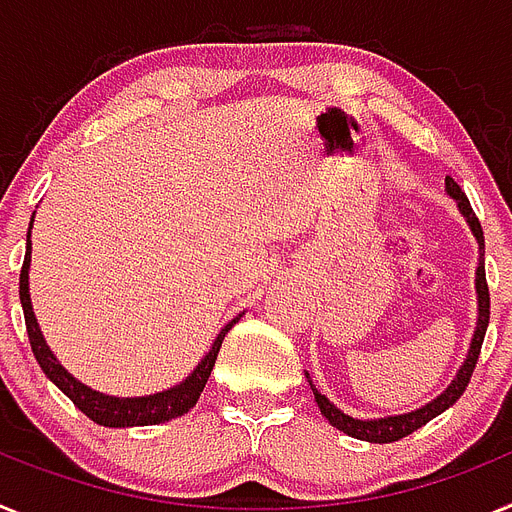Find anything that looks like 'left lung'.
<instances>
[{"label":"left lung","mask_w":512,"mask_h":512,"mask_svg":"<svg viewBox=\"0 0 512 512\" xmlns=\"http://www.w3.org/2000/svg\"><path fill=\"white\" fill-rule=\"evenodd\" d=\"M445 189H448V194H451L453 199L458 202V209H461V214L466 217V222H469V227H471V233L476 235V240H479V248H482V259H479V269H476V298H479V318H476V331H474V339H471L469 357H466V362L461 365V370H458L456 381L445 388L438 399L430 401V404L422 406V409H417V412L399 414V417L352 419L349 414L339 412V409H336V406L331 404L326 396H321V391H318V388L310 383V388H313V396H316V404H318V409H321L323 417L329 419L336 430H342L344 435H352V438H357V440H368V443H393V440L406 438V435H412V432L419 430L422 425H427L432 417H438L440 412H445L448 406L456 404V401L461 399V393L466 391V386H469V381H471V373H474V368H476L479 352H482V342H484V334H487V323H489V287H487V274H484L482 222L476 220V214H474V209H471L469 199H466V194L461 191V186H458L451 176H445Z\"/></svg>","instance_id":"1"}]
</instances>
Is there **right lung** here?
I'll return each instance as SVG.
<instances>
[{
	"mask_svg": "<svg viewBox=\"0 0 512 512\" xmlns=\"http://www.w3.org/2000/svg\"><path fill=\"white\" fill-rule=\"evenodd\" d=\"M33 225V220H30ZM28 266H30V233H28V246H25V261L23 269H20V303H23L25 313V329H28L30 349L36 355L38 365L46 373V378L56 383L61 391L67 393L72 404L80 409L85 417H90L95 425L103 427H134V425H160V422H168V419H176L181 414H186L189 409H194V404L202 396L204 386H207V378L214 368V360H217V352L222 347V339L233 323H238V318L227 323L225 329L217 334L209 355L204 357L199 365H196L194 373L181 383V386H173L170 391L152 393V396H142V399H113V396H103V393L93 391V388L82 386L80 381H74L67 370L61 368L56 357L51 355V349L43 342V334L38 329L36 316H33V305H30L28 295Z\"/></svg>",
	"mask_w": 512,
	"mask_h": 512,
	"instance_id": "obj_1",
	"label": "right lung"
}]
</instances>
